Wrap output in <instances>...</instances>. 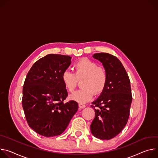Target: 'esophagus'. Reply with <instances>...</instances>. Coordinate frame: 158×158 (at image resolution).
<instances>
[{
    "instance_id": "obj_1",
    "label": "esophagus",
    "mask_w": 158,
    "mask_h": 158,
    "mask_svg": "<svg viewBox=\"0 0 158 158\" xmlns=\"http://www.w3.org/2000/svg\"><path fill=\"white\" fill-rule=\"evenodd\" d=\"M78 107H79L80 109H83V108H85L86 107V106H85V105L83 104V103H79L78 104Z\"/></svg>"
}]
</instances>
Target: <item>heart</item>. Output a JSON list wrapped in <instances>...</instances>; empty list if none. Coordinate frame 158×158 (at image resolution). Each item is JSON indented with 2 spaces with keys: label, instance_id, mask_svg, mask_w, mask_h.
<instances>
[{
  "label": "heart",
  "instance_id": "b5f03b06",
  "mask_svg": "<svg viewBox=\"0 0 158 158\" xmlns=\"http://www.w3.org/2000/svg\"><path fill=\"white\" fill-rule=\"evenodd\" d=\"M73 69L74 73L64 70L61 75L62 82L69 92H73L78 80H81L82 88L70 95V99L85 103L91 100L94 94L99 95L104 90L108 81V74L104 67L88 58H82L74 64Z\"/></svg>",
  "mask_w": 158,
  "mask_h": 158
}]
</instances>
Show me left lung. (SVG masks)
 Listing matches in <instances>:
<instances>
[{
	"label": "left lung",
	"instance_id": "left-lung-1",
	"mask_svg": "<svg viewBox=\"0 0 158 158\" xmlns=\"http://www.w3.org/2000/svg\"><path fill=\"white\" fill-rule=\"evenodd\" d=\"M108 74L104 90L91 106L95 116L90 125L92 134L102 140L117 135L127 123L132 100L131 82L120 61L107 52L95 53Z\"/></svg>",
	"mask_w": 158,
	"mask_h": 158
}]
</instances>
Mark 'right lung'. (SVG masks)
Wrapping results in <instances>:
<instances>
[{
    "instance_id": "obj_1",
    "label": "right lung",
    "mask_w": 158,
    "mask_h": 158,
    "mask_svg": "<svg viewBox=\"0 0 158 158\" xmlns=\"http://www.w3.org/2000/svg\"><path fill=\"white\" fill-rule=\"evenodd\" d=\"M71 59L69 56L48 55L34 63L25 79L22 100L25 117L29 126L43 136L62 134L78 110L77 102H64L68 92L61 75Z\"/></svg>"
}]
</instances>
